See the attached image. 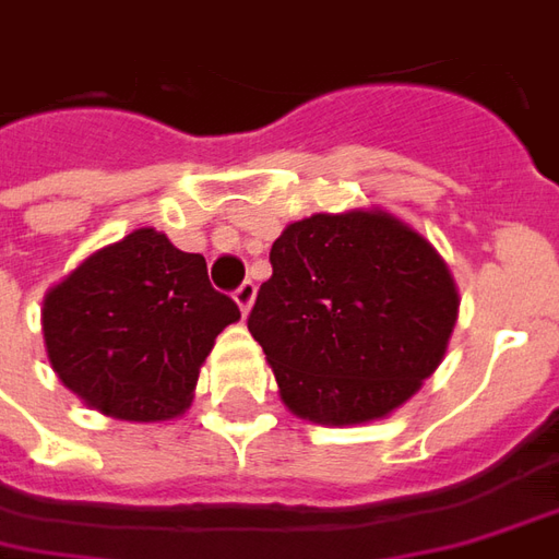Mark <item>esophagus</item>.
<instances>
[{
  "label": "esophagus",
  "instance_id": "1",
  "mask_svg": "<svg viewBox=\"0 0 559 559\" xmlns=\"http://www.w3.org/2000/svg\"><path fill=\"white\" fill-rule=\"evenodd\" d=\"M233 296H236V302H239L241 314H248L253 306V296H257V284H253V281H241Z\"/></svg>",
  "mask_w": 559,
  "mask_h": 559
}]
</instances>
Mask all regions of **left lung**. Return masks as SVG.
<instances>
[{
	"label": "left lung",
	"instance_id": "obj_1",
	"mask_svg": "<svg viewBox=\"0 0 559 559\" xmlns=\"http://www.w3.org/2000/svg\"><path fill=\"white\" fill-rule=\"evenodd\" d=\"M248 330L293 415L366 424L442 362L456 287L424 236L388 212L311 214L281 233Z\"/></svg>",
	"mask_w": 559,
	"mask_h": 559
}]
</instances>
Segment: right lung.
I'll return each instance as SVG.
<instances>
[{"label":"right lung","instance_id":"1","mask_svg":"<svg viewBox=\"0 0 559 559\" xmlns=\"http://www.w3.org/2000/svg\"><path fill=\"white\" fill-rule=\"evenodd\" d=\"M239 318L202 253L135 229L45 296L41 326L66 388L103 415L151 424L185 415L214 338Z\"/></svg>","mask_w":559,"mask_h":559}]
</instances>
